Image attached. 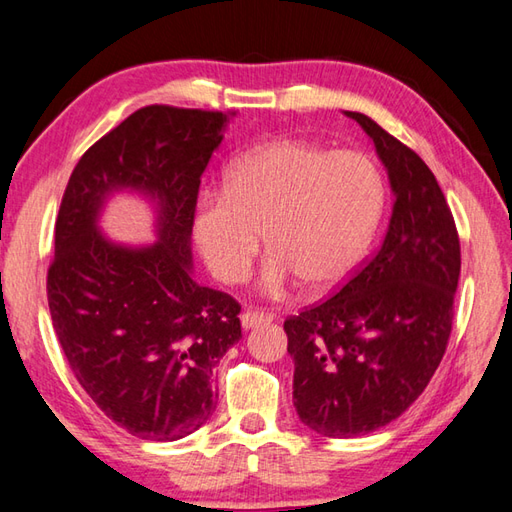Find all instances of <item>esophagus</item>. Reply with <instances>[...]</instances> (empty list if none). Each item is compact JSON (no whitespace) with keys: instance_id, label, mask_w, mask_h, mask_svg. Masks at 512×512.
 <instances>
[{"instance_id":"esophagus-1","label":"esophagus","mask_w":512,"mask_h":512,"mask_svg":"<svg viewBox=\"0 0 512 512\" xmlns=\"http://www.w3.org/2000/svg\"><path fill=\"white\" fill-rule=\"evenodd\" d=\"M239 319H242V328L244 330H253V328H259V325L273 321V317H270V314L257 312V310H244L242 317H239Z\"/></svg>"}]
</instances>
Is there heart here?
<instances>
[{"label":"heart","mask_w":512,"mask_h":512,"mask_svg":"<svg viewBox=\"0 0 512 512\" xmlns=\"http://www.w3.org/2000/svg\"><path fill=\"white\" fill-rule=\"evenodd\" d=\"M387 187L361 151H332L299 138L250 147L231 160L222 193H204L191 233L211 273L237 284L259 248L270 250L262 288L284 297L301 279L336 288L363 262L385 211Z\"/></svg>","instance_id":"1"}]
</instances>
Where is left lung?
Masks as SVG:
<instances>
[{"mask_svg":"<svg viewBox=\"0 0 512 512\" xmlns=\"http://www.w3.org/2000/svg\"><path fill=\"white\" fill-rule=\"evenodd\" d=\"M372 138L394 193L378 253L336 292L284 323L292 400L325 438L365 436L416 400L447 350L460 239L422 158L372 118L345 112Z\"/></svg>","mask_w":512,"mask_h":512,"instance_id":"left-lung-1","label":"left lung"}]
</instances>
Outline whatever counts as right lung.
Wrapping results in <instances>:
<instances>
[{
	"label": "right lung",
	"mask_w": 512,
	"mask_h": 512,
	"mask_svg": "<svg viewBox=\"0 0 512 512\" xmlns=\"http://www.w3.org/2000/svg\"><path fill=\"white\" fill-rule=\"evenodd\" d=\"M231 116L149 105L81 156L65 187L48 268L52 325L72 372L132 436L173 442L213 416V369L242 339L239 303L193 279L200 178ZM116 192L155 211L157 242L100 231Z\"/></svg>",
	"instance_id": "right-lung-1"
}]
</instances>
